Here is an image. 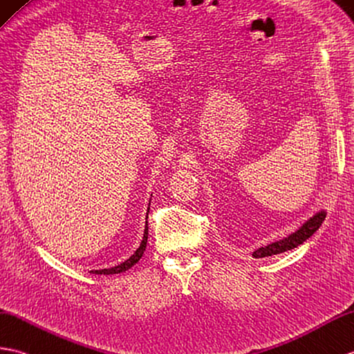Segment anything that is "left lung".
<instances>
[{"label": "left lung", "mask_w": 354, "mask_h": 354, "mask_svg": "<svg viewBox=\"0 0 354 354\" xmlns=\"http://www.w3.org/2000/svg\"><path fill=\"white\" fill-rule=\"evenodd\" d=\"M326 214L327 212L324 209L317 211L314 216L309 217L305 223H303L297 229V231H294L288 236L282 238V240L273 241L267 245H261L259 249H257L252 253V257L253 258H267V257H273V254H279V253H283V252H288V250L299 248L300 244L305 243L308 238H310L318 231L319 226L323 225Z\"/></svg>", "instance_id": "obj_1"}]
</instances>
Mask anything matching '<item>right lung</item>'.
Instances as JSON below:
<instances>
[{
    "mask_svg": "<svg viewBox=\"0 0 354 354\" xmlns=\"http://www.w3.org/2000/svg\"><path fill=\"white\" fill-rule=\"evenodd\" d=\"M149 207H151V202H149ZM147 212H149V208H147ZM146 243H147V216H146V226H145V234H143V240H142V243H140V245H138V249L131 254V257L127 259V261H123L122 264H119V266H116V267H111V268H102V270H92L90 271V273H93V274H119V273H123V271H127V270H129L131 267H134L137 262L142 259V257H143V253H145V250H146Z\"/></svg>",
    "mask_w": 354,
    "mask_h": 354,
    "instance_id": "1",
    "label": "right lung"
}]
</instances>
